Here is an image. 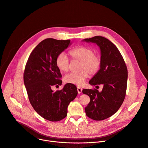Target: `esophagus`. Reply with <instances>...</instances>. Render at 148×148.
Masks as SVG:
<instances>
[{
  "label": "esophagus",
  "mask_w": 148,
  "mask_h": 148,
  "mask_svg": "<svg viewBox=\"0 0 148 148\" xmlns=\"http://www.w3.org/2000/svg\"><path fill=\"white\" fill-rule=\"evenodd\" d=\"M77 92H78L79 94H80V93L82 92V88L78 86L77 88Z\"/></svg>",
  "instance_id": "1"
}]
</instances>
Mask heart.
Here are the masks:
<instances>
[{
    "mask_svg": "<svg viewBox=\"0 0 148 148\" xmlns=\"http://www.w3.org/2000/svg\"><path fill=\"white\" fill-rule=\"evenodd\" d=\"M73 60L80 61V69L79 73H70L64 77V81L66 83L75 85L83 84L88 77V73L94 75L98 73L101 65V59L97 54L94 53V50L89 47L79 46L69 51ZM56 65L61 72H66L69 67V60L66 54L60 53L56 59Z\"/></svg>",
    "mask_w": 148,
    "mask_h": 148,
    "instance_id": "b5f03b06",
    "label": "heart"
}]
</instances>
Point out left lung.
<instances>
[{"label": "left lung", "mask_w": 148, "mask_h": 148, "mask_svg": "<svg viewBox=\"0 0 148 148\" xmlns=\"http://www.w3.org/2000/svg\"><path fill=\"white\" fill-rule=\"evenodd\" d=\"M84 41L96 43L101 54L99 71L89 83L92 86L103 85L100 92L96 89H83V94L90 99L85 112L93 120L102 121L114 114L123 102L127 86V67L117 47L108 39L95 36Z\"/></svg>", "instance_id": "obj_1"}]
</instances>
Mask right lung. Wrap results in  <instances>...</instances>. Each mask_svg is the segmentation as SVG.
Returning a JSON list of instances; mask_svg holds the SVG:
<instances>
[{"label": "right lung", "mask_w": 148, "mask_h": 148, "mask_svg": "<svg viewBox=\"0 0 148 148\" xmlns=\"http://www.w3.org/2000/svg\"><path fill=\"white\" fill-rule=\"evenodd\" d=\"M69 44L70 40L47 38L42 41L30 53L23 74L31 105L41 117L52 122L66 117L68 105L78 94L77 87L70 83L62 90L51 89L53 86L62 84L56 59Z\"/></svg>", "instance_id": "right-lung-1"}]
</instances>
